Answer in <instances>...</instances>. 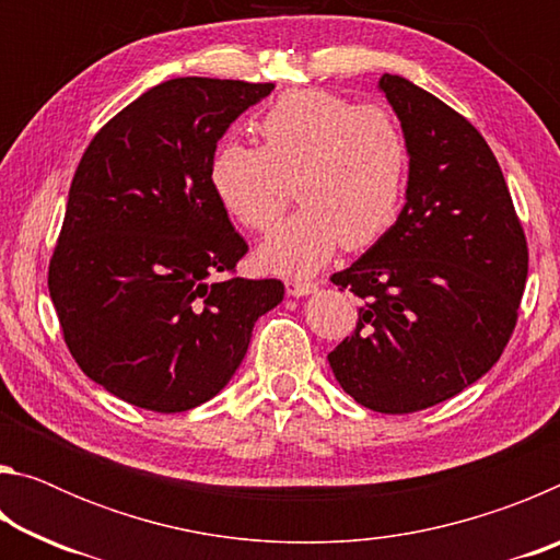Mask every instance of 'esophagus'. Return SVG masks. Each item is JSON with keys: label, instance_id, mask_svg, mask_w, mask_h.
<instances>
[{"label": "esophagus", "instance_id": "esophagus-1", "mask_svg": "<svg viewBox=\"0 0 560 560\" xmlns=\"http://www.w3.org/2000/svg\"><path fill=\"white\" fill-rule=\"evenodd\" d=\"M316 291V283L314 281H301V279H289L287 281V293L293 299H301V296H308V293Z\"/></svg>", "mask_w": 560, "mask_h": 560}]
</instances>
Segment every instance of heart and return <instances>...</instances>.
I'll use <instances>...</instances> for the list:
<instances>
[{"label":"heart","mask_w":560,"mask_h":560,"mask_svg":"<svg viewBox=\"0 0 560 560\" xmlns=\"http://www.w3.org/2000/svg\"><path fill=\"white\" fill-rule=\"evenodd\" d=\"M257 130L261 148L226 140L214 150L210 185L252 232H271L291 192L303 202L259 246L261 269L311 277L338 244L363 249L390 230L407 179V145L390 113L303 89L283 93Z\"/></svg>","instance_id":"b5f03b06"}]
</instances>
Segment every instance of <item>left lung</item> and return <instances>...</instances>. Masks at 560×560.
Masks as SVG:
<instances>
[{"instance_id": "left-lung-1", "label": "left lung", "mask_w": 560, "mask_h": 560, "mask_svg": "<svg viewBox=\"0 0 560 560\" xmlns=\"http://www.w3.org/2000/svg\"><path fill=\"white\" fill-rule=\"evenodd\" d=\"M377 89L410 158L405 207L363 257L330 277L360 306L328 363L355 402L405 415L450 400L504 353L528 249L481 132L402 75L383 73Z\"/></svg>"}]
</instances>
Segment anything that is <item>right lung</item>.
<instances>
[{
	"label": "right lung",
	"mask_w": 560,
	"mask_h": 560,
	"mask_svg": "<svg viewBox=\"0 0 560 560\" xmlns=\"http://www.w3.org/2000/svg\"><path fill=\"white\" fill-rule=\"evenodd\" d=\"M273 83L173 79L103 126L75 167L49 293L75 363L153 412L214 397L246 355L277 279L210 281L246 242L210 185L217 143Z\"/></svg>",
	"instance_id": "add662e5"
}]
</instances>
